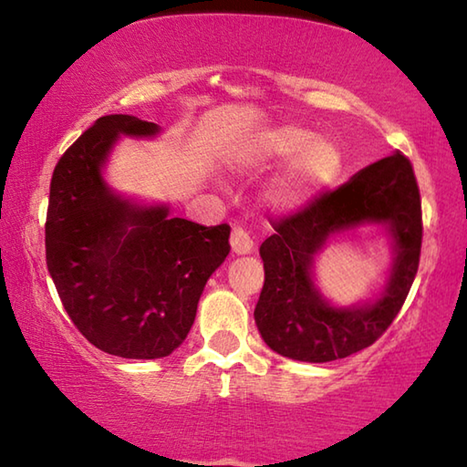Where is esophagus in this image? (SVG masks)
Here are the masks:
<instances>
[{
	"label": "esophagus",
	"mask_w": 467,
	"mask_h": 467,
	"mask_svg": "<svg viewBox=\"0 0 467 467\" xmlns=\"http://www.w3.org/2000/svg\"><path fill=\"white\" fill-rule=\"evenodd\" d=\"M231 247L236 255H249L253 251V241L251 236L243 231V228H234L231 234Z\"/></svg>",
	"instance_id": "34e87169"
}]
</instances>
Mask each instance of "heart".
Masks as SVG:
<instances>
[{
  "instance_id": "obj_1",
  "label": "heart",
  "mask_w": 467,
  "mask_h": 467,
  "mask_svg": "<svg viewBox=\"0 0 467 467\" xmlns=\"http://www.w3.org/2000/svg\"><path fill=\"white\" fill-rule=\"evenodd\" d=\"M234 156L247 164L290 161L274 192L280 208H298L329 187L342 172V150L327 136L315 138L309 130L295 125L262 130L244 138Z\"/></svg>"
}]
</instances>
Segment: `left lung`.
<instances>
[{
	"mask_svg": "<svg viewBox=\"0 0 467 467\" xmlns=\"http://www.w3.org/2000/svg\"><path fill=\"white\" fill-rule=\"evenodd\" d=\"M383 227L390 236L388 278L368 299L337 306L314 280V262L334 235ZM259 247L265 282L255 306L264 342L300 362H331L365 350L391 326L420 262L422 212L412 164L400 152L358 171L334 192L280 220Z\"/></svg>",
	"mask_w": 467,
	"mask_h": 467,
	"instance_id": "1",
	"label": "left lung"
}]
</instances>
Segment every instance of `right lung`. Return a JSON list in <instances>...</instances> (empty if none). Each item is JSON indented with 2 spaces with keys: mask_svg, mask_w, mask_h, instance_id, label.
Here are the masks:
<instances>
[{
  "mask_svg": "<svg viewBox=\"0 0 467 467\" xmlns=\"http://www.w3.org/2000/svg\"><path fill=\"white\" fill-rule=\"evenodd\" d=\"M161 125L105 115L53 171L45 224L47 267L69 319L99 350L121 358L169 357L185 342L205 282L231 251V226L172 218L171 205L109 185L119 138L152 140Z\"/></svg>",
  "mask_w": 467,
  "mask_h": 467,
  "instance_id": "add662e5",
  "label": "right lung"
}]
</instances>
